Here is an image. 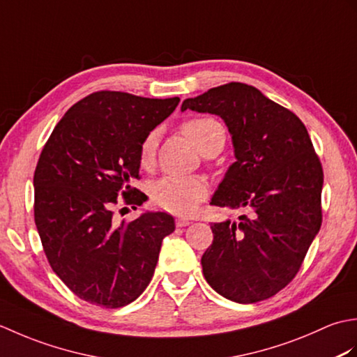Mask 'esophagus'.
Masks as SVG:
<instances>
[{"instance_id":"obj_1","label":"esophagus","mask_w":357,"mask_h":357,"mask_svg":"<svg viewBox=\"0 0 357 357\" xmlns=\"http://www.w3.org/2000/svg\"><path fill=\"white\" fill-rule=\"evenodd\" d=\"M174 222H176V227H187V225H190V219L178 216L176 221H174Z\"/></svg>"}]
</instances>
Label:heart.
<instances>
[{"label":"heart","mask_w":357,"mask_h":357,"mask_svg":"<svg viewBox=\"0 0 357 357\" xmlns=\"http://www.w3.org/2000/svg\"><path fill=\"white\" fill-rule=\"evenodd\" d=\"M181 132L202 155L215 156L225 146V128L218 119L199 116L187 119ZM158 136L149 133L139 147V164L150 169L155 162ZM208 195V184L199 176H165L151 185L150 196L155 206L172 213H190Z\"/></svg>","instance_id":"1"}]
</instances>
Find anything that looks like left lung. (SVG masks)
I'll list each match as a JSON object with an SVG mask.
<instances>
[{
	"mask_svg": "<svg viewBox=\"0 0 357 357\" xmlns=\"http://www.w3.org/2000/svg\"><path fill=\"white\" fill-rule=\"evenodd\" d=\"M187 109L229 127L236 161L211 204L245 211L238 222L211 224L204 278L233 302L268 299L291 282L322 224L324 172L313 142L293 112L242 82L188 98Z\"/></svg>",
	"mask_w": 357,
	"mask_h": 357,
	"instance_id": "8db88e82",
	"label": "left lung"
}]
</instances>
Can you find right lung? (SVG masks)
<instances>
[{"instance_id": "right-lung-1", "label": "right lung", "mask_w": 357, "mask_h": 357, "mask_svg": "<svg viewBox=\"0 0 357 357\" xmlns=\"http://www.w3.org/2000/svg\"><path fill=\"white\" fill-rule=\"evenodd\" d=\"M179 98L153 100L101 90L73 104L53 128L38 159L35 224L52 270L93 305L119 308L146 290L173 216L147 211L118 224L123 196L136 208L142 139L169 118Z\"/></svg>"}]
</instances>
